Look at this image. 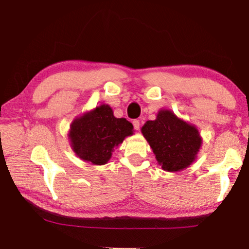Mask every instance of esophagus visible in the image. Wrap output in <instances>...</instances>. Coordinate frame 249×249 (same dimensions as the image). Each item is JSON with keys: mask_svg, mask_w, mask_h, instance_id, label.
I'll use <instances>...</instances> for the list:
<instances>
[{"mask_svg": "<svg viewBox=\"0 0 249 249\" xmlns=\"http://www.w3.org/2000/svg\"><path fill=\"white\" fill-rule=\"evenodd\" d=\"M133 125H134V128L136 129V130H138V129H140V127H141V123H140V121H138V120L133 121Z\"/></svg>", "mask_w": 249, "mask_h": 249, "instance_id": "34e87169", "label": "esophagus"}]
</instances>
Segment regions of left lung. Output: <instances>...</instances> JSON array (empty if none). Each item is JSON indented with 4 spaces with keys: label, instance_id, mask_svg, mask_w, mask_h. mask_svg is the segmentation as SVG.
Wrapping results in <instances>:
<instances>
[{
    "label": "left lung",
    "instance_id": "obj_1",
    "mask_svg": "<svg viewBox=\"0 0 249 249\" xmlns=\"http://www.w3.org/2000/svg\"><path fill=\"white\" fill-rule=\"evenodd\" d=\"M142 133L153 149L156 160L165 171L178 172L196 161L202 137L196 125L161 108L154 121H147Z\"/></svg>",
    "mask_w": 249,
    "mask_h": 249
}]
</instances>
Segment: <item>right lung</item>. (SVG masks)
<instances>
[{
  "mask_svg": "<svg viewBox=\"0 0 249 249\" xmlns=\"http://www.w3.org/2000/svg\"><path fill=\"white\" fill-rule=\"evenodd\" d=\"M133 134L130 122L117 119L108 104H101L71 122L68 138L80 159L101 166L107 163L114 148Z\"/></svg>",
  "mask_w": 249,
  "mask_h": 249,
  "instance_id": "obj_1",
  "label": "right lung"
}]
</instances>
